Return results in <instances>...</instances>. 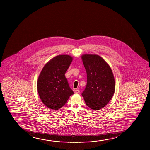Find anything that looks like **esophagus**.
<instances>
[{
  "label": "esophagus",
  "instance_id": "1",
  "mask_svg": "<svg viewBox=\"0 0 150 150\" xmlns=\"http://www.w3.org/2000/svg\"><path fill=\"white\" fill-rule=\"evenodd\" d=\"M79 92H80V91L79 89H75V90H74V93H79Z\"/></svg>",
  "mask_w": 150,
  "mask_h": 150
}]
</instances>
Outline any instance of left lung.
<instances>
[{
  "instance_id": "8db88e82",
  "label": "left lung",
  "mask_w": 150,
  "mask_h": 150,
  "mask_svg": "<svg viewBox=\"0 0 150 150\" xmlns=\"http://www.w3.org/2000/svg\"><path fill=\"white\" fill-rule=\"evenodd\" d=\"M87 73V84L81 95L86 105L94 110L104 107L115 91V82L110 67L97 55L81 57Z\"/></svg>"
}]
</instances>
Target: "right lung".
Returning <instances> with one entry per match:
<instances>
[{"label":"right lung","instance_id":"add662e5","mask_svg":"<svg viewBox=\"0 0 150 150\" xmlns=\"http://www.w3.org/2000/svg\"><path fill=\"white\" fill-rule=\"evenodd\" d=\"M72 59L68 55L57 56L45 65L40 74L38 91L43 103L48 108L59 109L74 94L65 76Z\"/></svg>","mask_w":150,"mask_h":150}]
</instances>
